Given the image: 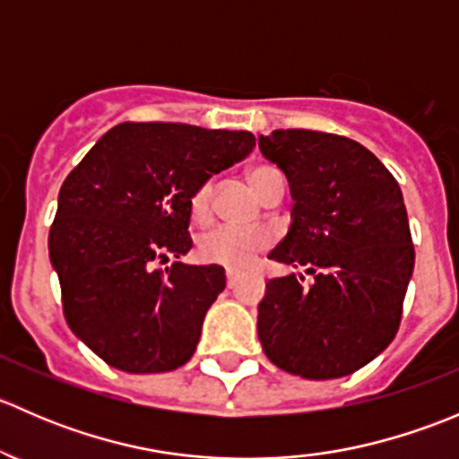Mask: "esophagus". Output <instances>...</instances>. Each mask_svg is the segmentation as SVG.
<instances>
[{"label": "esophagus", "instance_id": "obj_1", "mask_svg": "<svg viewBox=\"0 0 459 459\" xmlns=\"http://www.w3.org/2000/svg\"><path fill=\"white\" fill-rule=\"evenodd\" d=\"M238 280H239V275L235 271H226V286H229V289H233L235 284H238Z\"/></svg>", "mask_w": 459, "mask_h": 459}]
</instances>
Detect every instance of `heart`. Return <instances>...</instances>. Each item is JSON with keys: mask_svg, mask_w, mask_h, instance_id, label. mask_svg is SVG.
Here are the masks:
<instances>
[{"mask_svg": "<svg viewBox=\"0 0 459 459\" xmlns=\"http://www.w3.org/2000/svg\"><path fill=\"white\" fill-rule=\"evenodd\" d=\"M281 173L273 166H255L248 170V182L255 188L259 197L271 188V184L280 182ZM212 200V179H206L193 191L191 195V217L195 221H204L211 212ZM271 247V235L264 230H239L233 226H215L204 233L197 242V253L204 262L220 264L226 268H244L253 264L259 253Z\"/></svg>", "mask_w": 459, "mask_h": 459, "instance_id": "b5f03b06", "label": "heart"}]
</instances>
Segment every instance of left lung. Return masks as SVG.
Segmentation results:
<instances>
[{
    "mask_svg": "<svg viewBox=\"0 0 459 459\" xmlns=\"http://www.w3.org/2000/svg\"><path fill=\"white\" fill-rule=\"evenodd\" d=\"M286 173L293 224L271 259L313 275L273 277L259 302L266 358L307 379L344 377L393 342L415 264L402 191L362 143L286 128L259 137Z\"/></svg>",
    "mask_w": 459,
    "mask_h": 459,
    "instance_id": "left-lung-1",
    "label": "left lung"
}]
</instances>
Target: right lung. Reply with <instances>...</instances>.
<instances>
[{"label": "right lung", "mask_w": 459, "mask_h": 459, "mask_svg": "<svg viewBox=\"0 0 459 459\" xmlns=\"http://www.w3.org/2000/svg\"><path fill=\"white\" fill-rule=\"evenodd\" d=\"M255 146L248 131L124 122L59 188L48 233L71 331L108 367L164 373L195 353L224 268L155 259L191 251V195Z\"/></svg>", "instance_id": "1"}]
</instances>
